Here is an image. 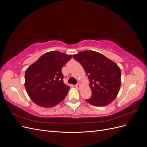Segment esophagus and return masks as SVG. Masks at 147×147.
I'll return each instance as SVG.
<instances>
[{
	"label": "esophagus",
	"instance_id": "esophagus-1",
	"mask_svg": "<svg viewBox=\"0 0 147 147\" xmlns=\"http://www.w3.org/2000/svg\"><path fill=\"white\" fill-rule=\"evenodd\" d=\"M75 87H76L77 89H80V84L78 83V84H76V85H75Z\"/></svg>",
	"mask_w": 147,
	"mask_h": 147
}]
</instances>
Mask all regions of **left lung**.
<instances>
[{
    "instance_id": "left-lung-1",
    "label": "left lung",
    "mask_w": 147,
    "mask_h": 147,
    "mask_svg": "<svg viewBox=\"0 0 147 147\" xmlns=\"http://www.w3.org/2000/svg\"><path fill=\"white\" fill-rule=\"evenodd\" d=\"M73 57L82 65L90 82L92 95L86 101L97 107L110 104L117 96L121 83L118 65L94 51L79 52Z\"/></svg>"
}]
</instances>
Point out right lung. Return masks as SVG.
Returning a JSON list of instances; mask_svg holds the SVG:
<instances>
[{
	"instance_id": "right-lung-1",
	"label": "right lung",
	"mask_w": 147,
	"mask_h": 147,
	"mask_svg": "<svg viewBox=\"0 0 147 147\" xmlns=\"http://www.w3.org/2000/svg\"><path fill=\"white\" fill-rule=\"evenodd\" d=\"M72 57L59 51L47 52L26 70L24 86L35 104L52 107L65 99L70 87L63 82L61 69Z\"/></svg>"
}]
</instances>
